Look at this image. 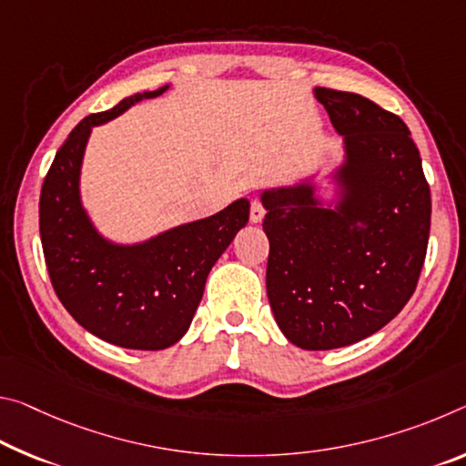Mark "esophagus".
Instances as JSON below:
<instances>
[{
	"instance_id": "34e87169",
	"label": "esophagus",
	"mask_w": 466,
	"mask_h": 466,
	"mask_svg": "<svg viewBox=\"0 0 466 466\" xmlns=\"http://www.w3.org/2000/svg\"><path fill=\"white\" fill-rule=\"evenodd\" d=\"M263 216H265V207L259 198H255V201L250 203V221H253V224H259Z\"/></svg>"
}]
</instances>
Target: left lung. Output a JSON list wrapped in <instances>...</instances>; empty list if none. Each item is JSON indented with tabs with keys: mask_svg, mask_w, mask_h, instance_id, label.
Here are the masks:
<instances>
[{
	"mask_svg": "<svg viewBox=\"0 0 466 466\" xmlns=\"http://www.w3.org/2000/svg\"><path fill=\"white\" fill-rule=\"evenodd\" d=\"M344 135L349 187L323 209L309 187L263 193L268 297L284 336L329 350L375 334L415 292L431 226L430 182L410 130L363 95L317 86Z\"/></svg>",
	"mask_w": 466,
	"mask_h": 466,
	"instance_id": "obj_1",
	"label": "left lung"
}]
</instances>
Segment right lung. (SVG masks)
I'll return each instance as SVG.
<instances>
[{
    "label": "right lung",
    "instance_id": "right-lung-1",
    "mask_svg": "<svg viewBox=\"0 0 466 466\" xmlns=\"http://www.w3.org/2000/svg\"><path fill=\"white\" fill-rule=\"evenodd\" d=\"M164 91L130 95L107 112L80 120L56 153L39 198L41 245L57 299L91 334L135 350L167 349L187 334L213 263L247 226L250 209L240 198L216 216L137 247L109 245L93 230L78 198L91 128Z\"/></svg>",
    "mask_w": 466,
    "mask_h": 466
}]
</instances>
